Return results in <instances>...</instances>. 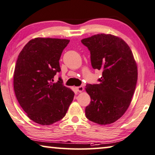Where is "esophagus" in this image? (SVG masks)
<instances>
[{
  "mask_svg": "<svg viewBox=\"0 0 155 155\" xmlns=\"http://www.w3.org/2000/svg\"><path fill=\"white\" fill-rule=\"evenodd\" d=\"M76 89H77V91H78V92H83L84 91V86H81H81H78V87H76Z\"/></svg>",
  "mask_w": 155,
  "mask_h": 155,
  "instance_id": "34e87169",
  "label": "esophagus"
}]
</instances>
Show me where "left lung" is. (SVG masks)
<instances>
[{
    "instance_id": "obj_1",
    "label": "left lung",
    "mask_w": 155,
    "mask_h": 155,
    "mask_svg": "<svg viewBox=\"0 0 155 155\" xmlns=\"http://www.w3.org/2000/svg\"><path fill=\"white\" fill-rule=\"evenodd\" d=\"M81 42L91 52L92 68L102 70L99 84L85 87L91 99L85 116L95 123L111 124L130 104L137 82V63L127 44L118 37L98 34Z\"/></svg>"
}]
</instances>
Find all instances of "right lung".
<instances>
[{
	"label": "right lung",
	"mask_w": 155,
	"mask_h": 155,
	"mask_svg": "<svg viewBox=\"0 0 155 155\" xmlns=\"http://www.w3.org/2000/svg\"><path fill=\"white\" fill-rule=\"evenodd\" d=\"M69 40L37 38L30 40L18 55L14 72V90L28 117L41 125H50L65 115L74 93L64 86L59 60Z\"/></svg>",
	"instance_id": "1"
}]
</instances>
